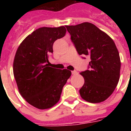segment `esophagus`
Here are the masks:
<instances>
[{"label":"esophagus","instance_id":"esophagus-1","mask_svg":"<svg viewBox=\"0 0 131 131\" xmlns=\"http://www.w3.org/2000/svg\"><path fill=\"white\" fill-rule=\"evenodd\" d=\"M71 73L73 75H76V74L78 73V72L76 71H71Z\"/></svg>","mask_w":131,"mask_h":131}]
</instances>
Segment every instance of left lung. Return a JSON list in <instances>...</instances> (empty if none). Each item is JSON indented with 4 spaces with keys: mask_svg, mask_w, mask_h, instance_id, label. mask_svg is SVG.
Returning <instances> with one entry per match:
<instances>
[{
    "mask_svg": "<svg viewBox=\"0 0 131 131\" xmlns=\"http://www.w3.org/2000/svg\"><path fill=\"white\" fill-rule=\"evenodd\" d=\"M66 28L78 53L89 56L91 60L88 69L80 73L84 78L80 95L92 103L104 101L113 93L120 79L121 62L116 44L93 24L84 22Z\"/></svg>",
    "mask_w": 131,
    "mask_h": 131,
    "instance_id": "left-lung-1",
    "label": "left lung"
}]
</instances>
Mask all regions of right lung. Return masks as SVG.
Returning <instances> with one entry per match:
<instances>
[{"mask_svg":"<svg viewBox=\"0 0 131 131\" xmlns=\"http://www.w3.org/2000/svg\"><path fill=\"white\" fill-rule=\"evenodd\" d=\"M66 32L64 26L38 28L26 37L15 53L13 75L19 93L39 110L57 103L71 75L67 69L49 67L48 56L53 52V43L63 37Z\"/></svg>","mask_w":131,"mask_h":131,"instance_id":"obj_1","label":"right lung"}]
</instances>
